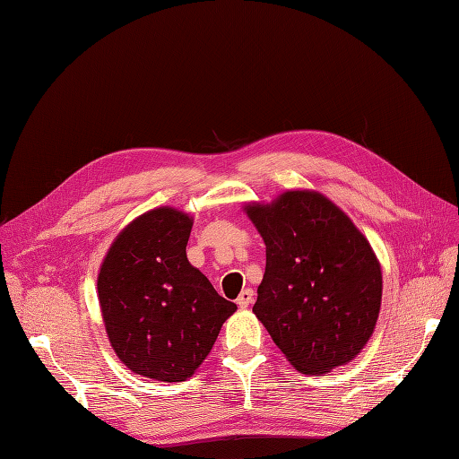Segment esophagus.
<instances>
[{
  "label": "esophagus",
  "instance_id": "esophagus-1",
  "mask_svg": "<svg viewBox=\"0 0 459 459\" xmlns=\"http://www.w3.org/2000/svg\"><path fill=\"white\" fill-rule=\"evenodd\" d=\"M253 302V290H244L238 299H236V304H238L240 308H247L249 304Z\"/></svg>",
  "mask_w": 459,
  "mask_h": 459
}]
</instances>
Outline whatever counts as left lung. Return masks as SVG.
Listing matches in <instances>:
<instances>
[{
	"label": "left lung",
	"instance_id": "left-lung-1",
	"mask_svg": "<svg viewBox=\"0 0 459 459\" xmlns=\"http://www.w3.org/2000/svg\"><path fill=\"white\" fill-rule=\"evenodd\" d=\"M266 246L253 312L285 358L307 375L346 365L375 331L382 273L350 217L324 195L287 191L247 204Z\"/></svg>",
	"mask_w": 459,
	"mask_h": 459
}]
</instances>
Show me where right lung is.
Returning <instances> with one entry per match:
<instances>
[{"label": "right lung", "instance_id": "add662e5", "mask_svg": "<svg viewBox=\"0 0 459 459\" xmlns=\"http://www.w3.org/2000/svg\"><path fill=\"white\" fill-rule=\"evenodd\" d=\"M193 219L157 208L111 244L98 299L115 353L135 375L183 382L208 358L236 304L186 261Z\"/></svg>", "mask_w": 459, "mask_h": 459}]
</instances>
